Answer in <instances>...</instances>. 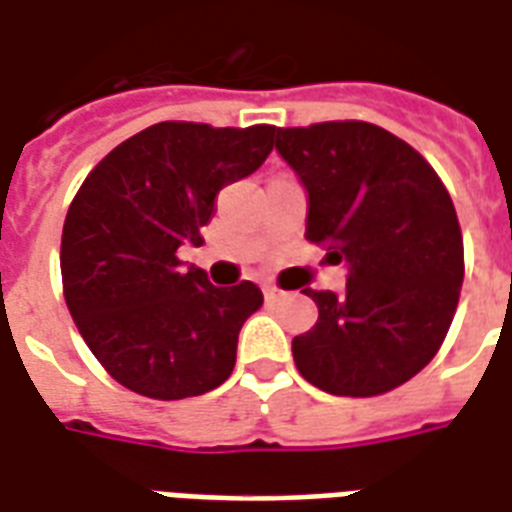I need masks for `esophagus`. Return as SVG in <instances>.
<instances>
[{
	"label": "esophagus",
	"mask_w": 512,
	"mask_h": 512,
	"mask_svg": "<svg viewBox=\"0 0 512 512\" xmlns=\"http://www.w3.org/2000/svg\"><path fill=\"white\" fill-rule=\"evenodd\" d=\"M264 297H267V300H278V297H283V289H278V286L267 283V286H264Z\"/></svg>",
	"instance_id": "esophagus-1"
}]
</instances>
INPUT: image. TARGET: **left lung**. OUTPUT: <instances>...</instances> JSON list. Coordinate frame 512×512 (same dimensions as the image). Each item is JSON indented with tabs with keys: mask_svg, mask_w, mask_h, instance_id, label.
Wrapping results in <instances>:
<instances>
[{
	"mask_svg": "<svg viewBox=\"0 0 512 512\" xmlns=\"http://www.w3.org/2000/svg\"><path fill=\"white\" fill-rule=\"evenodd\" d=\"M275 149L308 190L305 240L346 261V292L305 289L319 308L292 341L324 393L371 398L434 360L464 283L453 199L428 160L371 122L278 128Z\"/></svg>",
	"mask_w": 512,
	"mask_h": 512,
	"instance_id": "obj_1",
	"label": "left lung"
}]
</instances>
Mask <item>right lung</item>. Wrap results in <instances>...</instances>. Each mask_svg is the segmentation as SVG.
Listing matches in <instances>:
<instances>
[{
    "mask_svg": "<svg viewBox=\"0 0 512 512\" xmlns=\"http://www.w3.org/2000/svg\"><path fill=\"white\" fill-rule=\"evenodd\" d=\"M275 130L158 122L111 149L78 188L59 253L65 302L122 387L179 401L210 393L234 371L261 289L212 286L199 267L185 270L177 251L204 242L220 188L259 169Z\"/></svg>",
    "mask_w": 512,
    "mask_h": 512,
    "instance_id": "1",
    "label": "right lung"
}]
</instances>
